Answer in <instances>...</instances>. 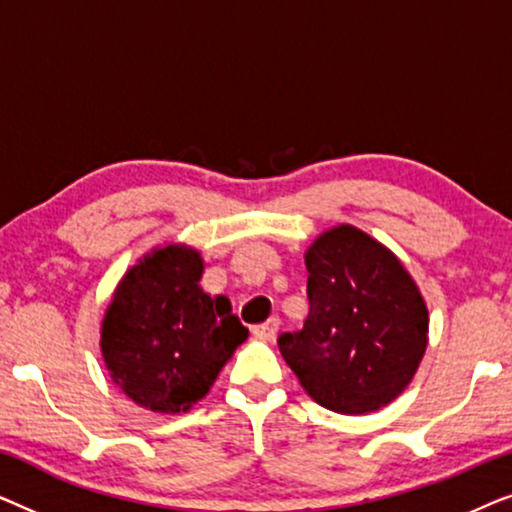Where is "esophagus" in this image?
I'll return each instance as SVG.
<instances>
[{
	"instance_id": "1",
	"label": "esophagus",
	"mask_w": 512,
	"mask_h": 512,
	"mask_svg": "<svg viewBox=\"0 0 512 512\" xmlns=\"http://www.w3.org/2000/svg\"><path fill=\"white\" fill-rule=\"evenodd\" d=\"M277 331H279V319L277 317H272L268 321H263V324L254 326V335H256V338H261V340H275Z\"/></svg>"
}]
</instances>
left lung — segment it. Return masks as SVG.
I'll return each mask as SVG.
<instances>
[{
    "label": "left lung",
    "instance_id": "8db88e82",
    "mask_svg": "<svg viewBox=\"0 0 512 512\" xmlns=\"http://www.w3.org/2000/svg\"><path fill=\"white\" fill-rule=\"evenodd\" d=\"M310 314L277 345L303 389L340 415L389 405L415 377L429 310L403 263L354 226L326 230L305 254Z\"/></svg>",
    "mask_w": 512,
    "mask_h": 512
}]
</instances>
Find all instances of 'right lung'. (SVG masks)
Listing matches in <instances>:
<instances>
[{
	"label": "right lung",
	"mask_w": 512,
	"mask_h": 512,
	"mask_svg": "<svg viewBox=\"0 0 512 512\" xmlns=\"http://www.w3.org/2000/svg\"><path fill=\"white\" fill-rule=\"evenodd\" d=\"M202 258L167 244L125 272L102 321V356L125 396L177 415L207 396L249 331L226 296L200 289Z\"/></svg>",
	"instance_id": "1"
}]
</instances>
